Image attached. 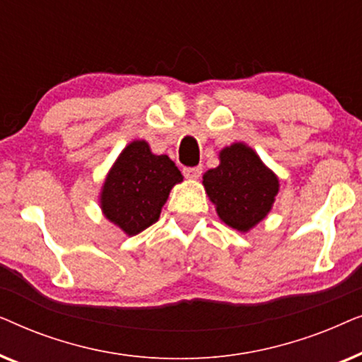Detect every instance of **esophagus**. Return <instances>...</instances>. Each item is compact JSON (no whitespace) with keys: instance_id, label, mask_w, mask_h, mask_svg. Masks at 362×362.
I'll list each match as a JSON object with an SVG mask.
<instances>
[{"instance_id":"esophagus-1","label":"esophagus","mask_w":362,"mask_h":362,"mask_svg":"<svg viewBox=\"0 0 362 362\" xmlns=\"http://www.w3.org/2000/svg\"><path fill=\"white\" fill-rule=\"evenodd\" d=\"M182 173H185L186 177H191V180H197V177L201 176L202 173V168L201 166H194V168H185L182 170Z\"/></svg>"}]
</instances>
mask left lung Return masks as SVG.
Listing matches in <instances>:
<instances>
[{
	"instance_id": "left-lung-1",
	"label": "left lung",
	"mask_w": 362,
	"mask_h": 362,
	"mask_svg": "<svg viewBox=\"0 0 362 362\" xmlns=\"http://www.w3.org/2000/svg\"><path fill=\"white\" fill-rule=\"evenodd\" d=\"M219 160V166L202 176L207 196L216 204L221 221L232 229L250 230L274 206L279 177L244 143L226 146Z\"/></svg>"
}]
</instances>
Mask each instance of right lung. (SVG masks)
<instances>
[{"instance_id": "1", "label": "right lung", "mask_w": 362, "mask_h": 362, "mask_svg": "<svg viewBox=\"0 0 362 362\" xmlns=\"http://www.w3.org/2000/svg\"><path fill=\"white\" fill-rule=\"evenodd\" d=\"M181 171L166 155H153L145 140H135L120 153L100 192L103 214L127 235L155 224Z\"/></svg>"}]
</instances>
